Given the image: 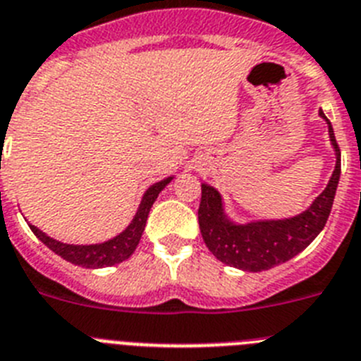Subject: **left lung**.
<instances>
[{
  "mask_svg": "<svg viewBox=\"0 0 361 361\" xmlns=\"http://www.w3.org/2000/svg\"><path fill=\"white\" fill-rule=\"evenodd\" d=\"M319 116L329 125V137L336 152V167L324 192L302 214L285 219H262L245 225L234 224L225 214L218 190L202 183V202L198 209L200 231L205 245L219 262L247 272L269 271L294 258L322 233L331 214L340 181L341 156L331 121L324 111H319Z\"/></svg>",
  "mask_w": 361,
  "mask_h": 361,
  "instance_id": "left-lung-1",
  "label": "left lung"
}]
</instances>
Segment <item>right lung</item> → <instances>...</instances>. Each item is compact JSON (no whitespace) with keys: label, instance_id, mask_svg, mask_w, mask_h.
Returning a JSON list of instances; mask_svg holds the SVG:
<instances>
[{"label":"right lung","instance_id":"add662e5","mask_svg":"<svg viewBox=\"0 0 361 361\" xmlns=\"http://www.w3.org/2000/svg\"><path fill=\"white\" fill-rule=\"evenodd\" d=\"M171 181L172 176L165 178V180L158 181V183L154 185H150L149 189H147V192L143 194L142 203L137 207V212L133 218V221H130V225L125 228L123 233L118 234V236L112 238V240L103 241V243H96V245H71V243H61V241L54 240V238L47 236L45 233H42V231L37 227H34V225H29V227L30 231H32V233L52 250V252H56V255L61 256V258L67 259V262L74 263V265H81V267L85 269L111 267V265L125 262V259H128L133 256L137 243L142 240L143 228H145L147 218H149L150 207L156 202L158 194L161 192Z\"/></svg>","mask_w":361,"mask_h":361}]
</instances>
